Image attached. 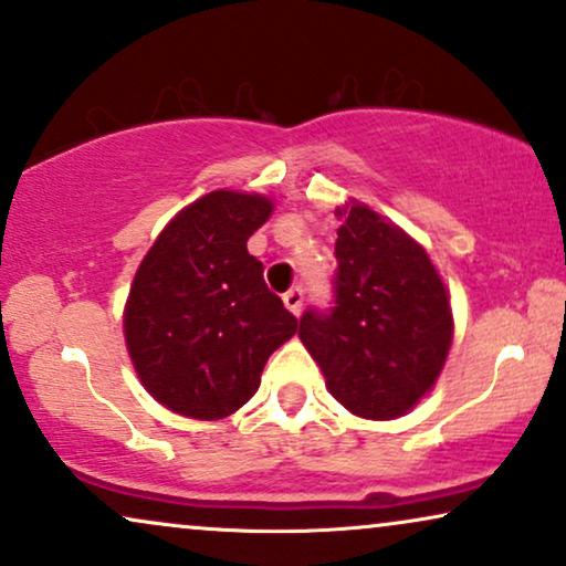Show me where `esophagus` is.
Returning a JSON list of instances; mask_svg holds the SVG:
<instances>
[{
    "instance_id": "esophagus-1",
    "label": "esophagus",
    "mask_w": 566,
    "mask_h": 566,
    "mask_svg": "<svg viewBox=\"0 0 566 566\" xmlns=\"http://www.w3.org/2000/svg\"><path fill=\"white\" fill-rule=\"evenodd\" d=\"M283 304H285V310H289L294 317L302 315V310H304V294H302V289H291L289 294L283 296Z\"/></svg>"
}]
</instances>
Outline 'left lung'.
I'll return each instance as SVG.
<instances>
[{
  "instance_id": "left-lung-1",
  "label": "left lung",
  "mask_w": 566,
  "mask_h": 566,
  "mask_svg": "<svg viewBox=\"0 0 566 566\" xmlns=\"http://www.w3.org/2000/svg\"><path fill=\"white\" fill-rule=\"evenodd\" d=\"M336 214V306L304 312L298 338L333 399L365 420H396L430 394L449 357V289L396 222L357 199Z\"/></svg>"
}]
</instances>
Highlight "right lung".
<instances>
[{"instance_id":"obj_1","label":"right lung","mask_w":566,"mask_h":566,"mask_svg":"<svg viewBox=\"0 0 566 566\" xmlns=\"http://www.w3.org/2000/svg\"><path fill=\"white\" fill-rule=\"evenodd\" d=\"M270 197L209 191L180 209L138 264L123 312L130 361L155 401L222 420L256 394L270 354L298 319L268 289L247 241Z\"/></svg>"}]
</instances>
